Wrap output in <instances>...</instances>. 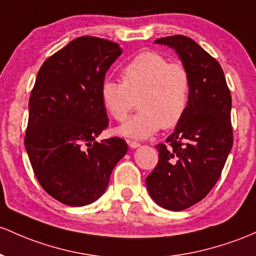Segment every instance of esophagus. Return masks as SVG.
<instances>
[{
    "label": "esophagus",
    "instance_id": "34e87169",
    "mask_svg": "<svg viewBox=\"0 0 256 256\" xmlns=\"http://www.w3.org/2000/svg\"><path fill=\"white\" fill-rule=\"evenodd\" d=\"M128 146H130L131 148H137V147H140V146H141V143L136 142V141H128Z\"/></svg>",
    "mask_w": 256,
    "mask_h": 256
}]
</instances>
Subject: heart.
<instances>
[{"instance_id": "obj_1", "label": "heart", "mask_w": 256, "mask_h": 256, "mask_svg": "<svg viewBox=\"0 0 256 256\" xmlns=\"http://www.w3.org/2000/svg\"><path fill=\"white\" fill-rule=\"evenodd\" d=\"M122 78V82L106 80L100 86L103 106L115 122H124L137 100L140 110L119 128V134L146 138L160 128H175L186 115L192 78L184 64L148 50L124 66Z\"/></svg>"}]
</instances>
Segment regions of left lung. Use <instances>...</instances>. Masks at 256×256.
Returning <instances> with one entry per match:
<instances>
[{"label": "left lung", "instance_id": "8db88e82", "mask_svg": "<svg viewBox=\"0 0 256 256\" xmlns=\"http://www.w3.org/2000/svg\"><path fill=\"white\" fill-rule=\"evenodd\" d=\"M172 47L192 78L186 115L166 138L156 144L159 160L146 178L153 200L180 212L206 198L220 178L233 144L232 98L218 62L184 35L156 38Z\"/></svg>", "mask_w": 256, "mask_h": 256}]
</instances>
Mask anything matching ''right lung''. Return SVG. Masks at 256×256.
<instances>
[{"label":"right lung","mask_w":256,"mask_h":256,"mask_svg":"<svg viewBox=\"0 0 256 256\" xmlns=\"http://www.w3.org/2000/svg\"><path fill=\"white\" fill-rule=\"evenodd\" d=\"M122 53L113 41L81 36L47 58L36 76L25 150L42 188L66 206L97 200L128 152L120 137L96 141L109 124L100 86Z\"/></svg>","instance_id":"add662e5"}]
</instances>
